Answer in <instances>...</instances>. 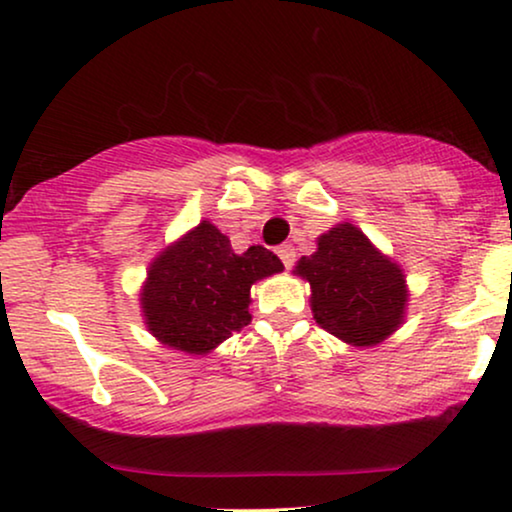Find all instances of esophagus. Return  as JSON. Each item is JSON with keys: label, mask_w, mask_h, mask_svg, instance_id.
Listing matches in <instances>:
<instances>
[{"label": "esophagus", "mask_w": 512, "mask_h": 512, "mask_svg": "<svg viewBox=\"0 0 512 512\" xmlns=\"http://www.w3.org/2000/svg\"><path fill=\"white\" fill-rule=\"evenodd\" d=\"M277 256L282 258V263L286 268H291L293 263H296V249L291 247V244H282V247H277Z\"/></svg>", "instance_id": "obj_1"}]
</instances>
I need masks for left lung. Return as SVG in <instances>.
Instances as JSON below:
<instances>
[{
	"instance_id": "8db88e82",
	"label": "left lung",
	"mask_w": 512,
	"mask_h": 512,
	"mask_svg": "<svg viewBox=\"0 0 512 512\" xmlns=\"http://www.w3.org/2000/svg\"><path fill=\"white\" fill-rule=\"evenodd\" d=\"M293 275L310 282L317 324L347 345H380L405 321L410 291L403 268L354 223L321 233L317 251L300 258Z\"/></svg>"
}]
</instances>
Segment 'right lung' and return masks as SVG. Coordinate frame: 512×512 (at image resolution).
<instances>
[{
	"label": "right lung",
	"mask_w": 512,
	"mask_h": 512,
	"mask_svg": "<svg viewBox=\"0 0 512 512\" xmlns=\"http://www.w3.org/2000/svg\"><path fill=\"white\" fill-rule=\"evenodd\" d=\"M282 270L261 244L235 254L205 219L149 263L139 289L144 324L160 345L205 356L251 321V286Z\"/></svg>",
	"instance_id": "right-lung-1"
}]
</instances>
